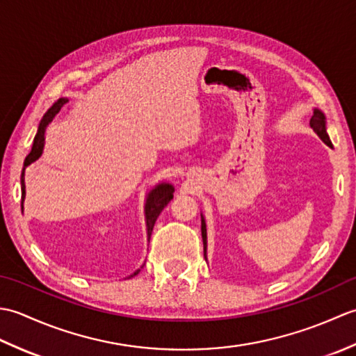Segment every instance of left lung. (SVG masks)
<instances>
[{
    "mask_svg": "<svg viewBox=\"0 0 356 356\" xmlns=\"http://www.w3.org/2000/svg\"><path fill=\"white\" fill-rule=\"evenodd\" d=\"M311 127L314 128V131L318 134V138L324 143L330 145L329 136L326 133V120H324V115L320 110L314 111V116L311 118ZM202 238H203V255H205L207 259V225H205V220H203V217H202Z\"/></svg>",
    "mask_w": 356,
    "mask_h": 356,
    "instance_id": "1",
    "label": "left lung"
}]
</instances>
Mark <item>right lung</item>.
Returning a JSON list of instances; mask_svg holds the SVG:
<instances>
[{
    "instance_id": "1",
    "label": "right lung",
    "mask_w": 356,
    "mask_h": 356,
    "mask_svg": "<svg viewBox=\"0 0 356 356\" xmlns=\"http://www.w3.org/2000/svg\"><path fill=\"white\" fill-rule=\"evenodd\" d=\"M67 102H69V99H64V97H61V99L53 104L51 107L49 108V111L45 113V115L42 116L41 122H40V127H38V133H36L35 139H33L32 151H30L29 156L26 157V161H24V168H26L27 165L35 162L36 159H40V156H41V153H42V147H44V131H45V125H47V124L50 122V120L58 115L63 105L67 104ZM172 193H174V188H172L171 185H168V184H161V185H157V186L154 188V190L148 194L147 205H145V218H147L148 238H149V236H151V232H153L154 223H156V220H157L159 214H161L162 209L171 202ZM24 197H26V185H24V171H22V172H21V203H22V200H24ZM21 207H22V205H21ZM139 270H140V269H139ZM139 270H136L134 274L130 275L128 278L138 275Z\"/></svg>"
}]
</instances>
